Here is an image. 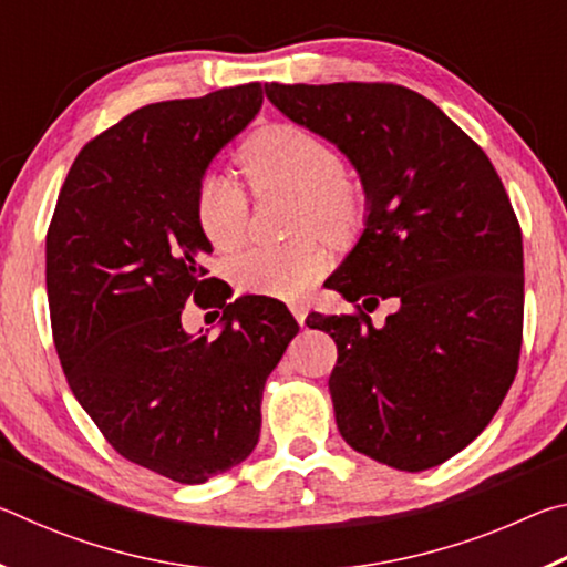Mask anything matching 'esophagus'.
<instances>
[{"instance_id":"34e87169","label":"esophagus","mask_w":567,"mask_h":567,"mask_svg":"<svg viewBox=\"0 0 567 567\" xmlns=\"http://www.w3.org/2000/svg\"><path fill=\"white\" fill-rule=\"evenodd\" d=\"M290 312L295 315L297 322L305 324V318H307V305H305V302H292V305H290Z\"/></svg>"}]
</instances>
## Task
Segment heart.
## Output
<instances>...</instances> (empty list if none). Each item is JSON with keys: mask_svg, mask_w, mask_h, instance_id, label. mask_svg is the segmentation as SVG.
I'll use <instances>...</instances> for the list:
<instances>
[{"mask_svg": "<svg viewBox=\"0 0 567 567\" xmlns=\"http://www.w3.org/2000/svg\"><path fill=\"white\" fill-rule=\"evenodd\" d=\"M257 192L287 189L297 195L295 233L350 237L362 217V192L344 175L340 150L292 122L270 124L249 137L237 155ZM195 223L217 249H233L247 233V195L223 172H207L195 189ZM328 270V255L315 237L282 247H249L229 262V277L243 292L295 300Z\"/></svg>", "mask_w": 567, "mask_h": 567, "instance_id": "obj_1", "label": "heart"}]
</instances>
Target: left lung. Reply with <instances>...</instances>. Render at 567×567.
<instances>
[{"mask_svg":"<svg viewBox=\"0 0 567 567\" xmlns=\"http://www.w3.org/2000/svg\"><path fill=\"white\" fill-rule=\"evenodd\" d=\"M285 117L358 169L364 229L324 285L371 311L307 315L338 344L330 375L344 443L408 473L483 433L523 344V235L493 162L422 94L385 82L265 84Z\"/></svg>","mask_w":567,"mask_h":567,"instance_id":"8db88e82","label":"left lung"}]
</instances>
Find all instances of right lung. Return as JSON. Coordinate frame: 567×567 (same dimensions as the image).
<instances>
[{
    "instance_id": "1",
    "label": "right lung",
    "mask_w": 567,
    "mask_h": 567,
    "mask_svg": "<svg viewBox=\"0 0 567 567\" xmlns=\"http://www.w3.org/2000/svg\"><path fill=\"white\" fill-rule=\"evenodd\" d=\"M260 107L249 82L134 110L76 155L47 233L54 348L74 398L122 457L185 485L252 453L265 382L300 330L272 297L227 302L203 267L213 245L195 223L197 182ZM187 299L224 310L217 341L181 328Z\"/></svg>"
}]
</instances>
